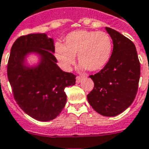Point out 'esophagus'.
<instances>
[{"label":"esophagus","instance_id":"1","mask_svg":"<svg viewBox=\"0 0 149 149\" xmlns=\"http://www.w3.org/2000/svg\"><path fill=\"white\" fill-rule=\"evenodd\" d=\"M82 80H83V78H82V77H80V76L76 77V83H81V81H82Z\"/></svg>","mask_w":149,"mask_h":149}]
</instances>
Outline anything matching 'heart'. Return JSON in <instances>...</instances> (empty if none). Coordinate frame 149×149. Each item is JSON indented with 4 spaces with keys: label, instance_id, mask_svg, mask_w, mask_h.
I'll return each mask as SVG.
<instances>
[{
    "label": "heart",
    "instance_id": "obj_1",
    "mask_svg": "<svg viewBox=\"0 0 149 149\" xmlns=\"http://www.w3.org/2000/svg\"><path fill=\"white\" fill-rule=\"evenodd\" d=\"M111 53V38L103 31H73L66 36L64 44L57 43L54 46L56 59L66 70H71L77 55L80 69L100 71L108 63Z\"/></svg>",
    "mask_w": 149,
    "mask_h": 149
}]
</instances>
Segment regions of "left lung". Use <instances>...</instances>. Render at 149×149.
<instances>
[{
	"label": "left lung",
	"mask_w": 149,
	"mask_h": 149,
	"mask_svg": "<svg viewBox=\"0 0 149 149\" xmlns=\"http://www.w3.org/2000/svg\"><path fill=\"white\" fill-rule=\"evenodd\" d=\"M113 50L106 66L90 75L95 86L87 95L94 110L103 116H116L127 109L136 95L140 64L134 43L116 30L105 28Z\"/></svg>",
	"instance_id": "left-lung-1"
}]
</instances>
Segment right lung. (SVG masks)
Instances as JSON below:
<instances>
[{"label":"right lung","mask_w":149,"mask_h":149,"mask_svg":"<svg viewBox=\"0 0 149 149\" xmlns=\"http://www.w3.org/2000/svg\"><path fill=\"white\" fill-rule=\"evenodd\" d=\"M34 53L39 63L30 66L26 59ZM53 38L46 33L22 36L13 43L7 74L13 96L27 115L39 121L55 119L66 103L65 87L75 84V75L57 65Z\"/></svg>","instance_id":"add662e5"}]
</instances>
